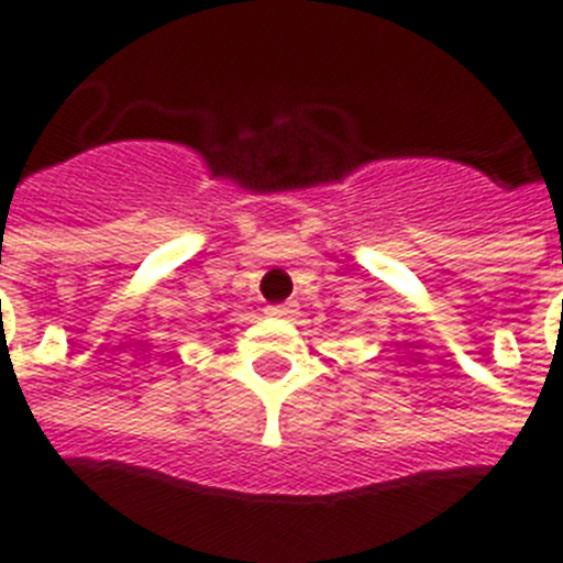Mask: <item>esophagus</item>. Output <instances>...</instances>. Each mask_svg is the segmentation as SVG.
Returning a JSON list of instances; mask_svg holds the SVG:
<instances>
[{"label":"esophagus","mask_w":563,"mask_h":563,"mask_svg":"<svg viewBox=\"0 0 563 563\" xmlns=\"http://www.w3.org/2000/svg\"><path fill=\"white\" fill-rule=\"evenodd\" d=\"M266 314L275 317V320H286V317L297 314V306H295V302H277V306H268Z\"/></svg>","instance_id":"esophagus-1"}]
</instances>
